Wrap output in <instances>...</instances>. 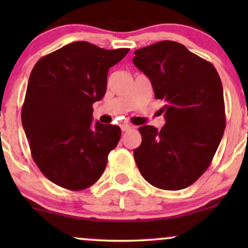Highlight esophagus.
I'll return each mask as SVG.
<instances>
[{
    "label": "esophagus",
    "instance_id": "34e87169",
    "mask_svg": "<svg viewBox=\"0 0 248 248\" xmlns=\"http://www.w3.org/2000/svg\"><path fill=\"white\" fill-rule=\"evenodd\" d=\"M120 128H121L122 132H128V130H129L130 128H132V126H130L129 124H122L121 126H120Z\"/></svg>",
    "mask_w": 248,
    "mask_h": 248
}]
</instances>
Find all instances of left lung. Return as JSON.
Returning a JSON list of instances; mask_svg holds the SVG:
<instances>
[{
	"label": "left lung",
	"mask_w": 248,
	"mask_h": 248,
	"mask_svg": "<svg viewBox=\"0 0 248 248\" xmlns=\"http://www.w3.org/2000/svg\"><path fill=\"white\" fill-rule=\"evenodd\" d=\"M133 62L164 102L166 124L139 128L134 158L141 175L158 189L181 190L205 172L225 129L223 85L211 62L183 44L162 41L136 50Z\"/></svg>",
	"instance_id": "8db88e82"
}]
</instances>
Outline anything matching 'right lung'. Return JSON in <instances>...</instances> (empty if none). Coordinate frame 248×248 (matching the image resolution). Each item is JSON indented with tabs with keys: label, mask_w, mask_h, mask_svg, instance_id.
<instances>
[{
	"label": "right lung",
	"mask_w": 248,
	"mask_h": 248,
	"mask_svg": "<svg viewBox=\"0 0 248 248\" xmlns=\"http://www.w3.org/2000/svg\"><path fill=\"white\" fill-rule=\"evenodd\" d=\"M128 51L75 42L42 57L31 71L22 124L33 161L57 186L84 190L104 172L121 129L93 124L92 105L106 93L109 67Z\"/></svg>",
	"instance_id": "right-lung-1"
}]
</instances>
